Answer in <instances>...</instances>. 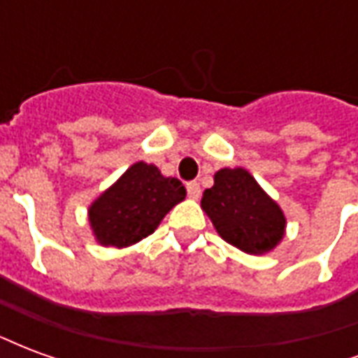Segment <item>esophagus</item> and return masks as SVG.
<instances>
[{"mask_svg": "<svg viewBox=\"0 0 358 358\" xmlns=\"http://www.w3.org/2000/svg\"><path fill=\"white\" fill-rule=\"evenodd\" d=\"M186 187H187V195H189V199L197 201V199L201 197V187H199V184H197V182H189Z\"/></svg>", "mask_w": 358, "mask_h": 358, "instance_id": "34e87169", "label": "esophagus"}]
</instances>
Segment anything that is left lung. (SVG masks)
Here are the masks:
<instances>
[{
    "label": "left lung",
    "instance_id": "left-lung-1",
    "mask_svg": "<svg viewBox=\"0 0 358 358\" xmlns=\"http://www.w3.org/2000/svg\"><path fill=\"white\" fill-rule=\"evenodd\" d=\"M201 209L218 236L248 255L270 253L284 240V210L241 166L215 172L213 187L203 192Z\"/></svg>",
    "mask_w": 358,
    "mask_h": 358
}]
</instances>
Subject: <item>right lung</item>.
<instances>
[{
  "label": "right lung",
  "mask_w": 358,
  "mask_h": 358,
  "mask_svg": "<svg viewBox=\"0 0 358 358\" xmlns=\"http://www.w3.org/2000/svg\"><path fill=\"white\" fill-rule=\"evenodd\" d=\"M184 199L186 187L178 178H166L155 164L138 161L90 203V228L103 248H130L155 232Z\"/></svg>",
  "instance_id": "1"
}]
</instances>
